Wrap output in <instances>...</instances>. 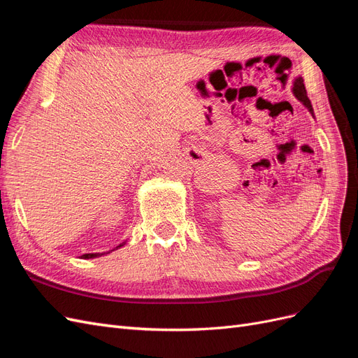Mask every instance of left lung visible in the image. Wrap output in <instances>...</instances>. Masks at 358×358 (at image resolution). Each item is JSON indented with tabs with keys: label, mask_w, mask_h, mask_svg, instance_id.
Returning <instances> with one entry per match:
<instances>
[{
	"label": "left lung",
	"mask_w": 358,
	"mask_h": 358,
	"mask_svg": "<svg viewBox=\"0 0 358 358\" xmlns=\"http://www.w3.org/2000/svg\"><path fill=\"white\" fill-rule=\"evenodd\" d=\"M292 94H294L296 99L306 107L309 110V113L312 115V117L315 119V115H313V109H312V104L310 100L308 99V94H306V88H305V83H303V78L301 76H296L294 79H292Z\"/></svg>",
	"instance_id": "8db88e82"
}]
</instances>
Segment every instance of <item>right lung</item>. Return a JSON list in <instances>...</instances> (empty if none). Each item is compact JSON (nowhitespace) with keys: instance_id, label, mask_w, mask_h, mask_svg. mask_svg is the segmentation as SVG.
Returning <instances> with one entry per match:
<instances>
[{"instance_id":"right-lung-1","label":"right lung","mask_w":358,"mask_h":358,"mask_svg":"<svg viewBox=\"0 0 358 358\" xmlns=\"http://www.w3.org/2000/svg\"><path fill=\"white\" fill-rule=\"evenodd\" d=\"M127 243V241H124L122 243H119L116 248H113V249H110V251H107V252H92V254H83L82 255V258L83 259H90V258H96V257H101V255H104V254H110L112 251H116V249H119L121 246H124Z\"/></svg>"}]
</instances>
